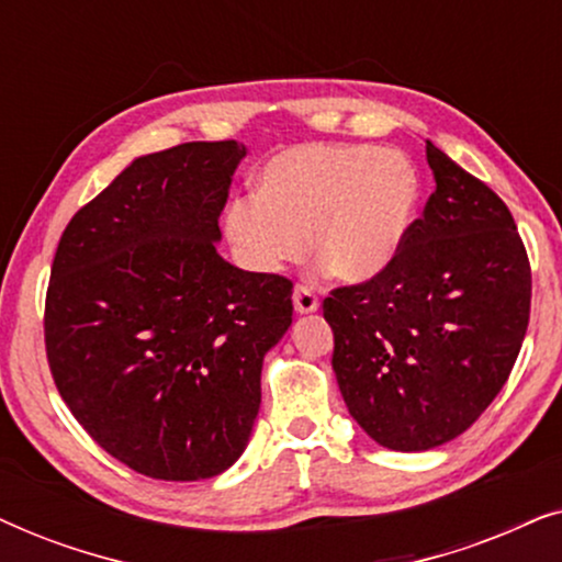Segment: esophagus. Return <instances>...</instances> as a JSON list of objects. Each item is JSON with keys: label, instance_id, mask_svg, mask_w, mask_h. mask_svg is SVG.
Returning <instances> with one entry per match:
<instances>
[{"label": "esophagus", "instance_id": "obj_1", "mask_svg": "<svg viewBox=\"0 0 562 562\" xmlns=\"http://www.w3.org/2000/svg\"><path fill=\"white\" fill-rule=\"evenodd\" d=\"M294 310L299 314H312L319 310V299L310 286H296L294 289Z\"/></svg>", "mask_w": 562, "mask_h": 562}]
</instances>
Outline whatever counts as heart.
Instances as JSON below:
<instances>
[{"mask_svg": "<svg viewBox=\"0 0 562 562\" xmlns=\"http://www.w3.org/2000/svg\"><path fill=\"white\" fill-rule=\"evenodd\" d=\"M258 196L235 199L225 233L250 271L276 273L310 248L340 281L379 276L417 220L422 181L404 153L366 143H302L258 173Z\"/></svg>", "mask_w": 562, "mask_h": 562, "instance_id": "1", "label": "heart"}]
</instances>
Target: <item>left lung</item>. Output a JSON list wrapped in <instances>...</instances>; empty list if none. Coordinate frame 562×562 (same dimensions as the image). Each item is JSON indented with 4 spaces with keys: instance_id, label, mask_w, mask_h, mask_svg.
Instances as JSON below:
<instances>
[{
    "instance_id": "8db88e82",
    "label": "left lung",
    "mask_w": 562,
    "mask_h": 562,
    "mask_svg": "<svg viewBox=\"0 0 562 562\" xmlns=\"http://www.w3.org/2000/svg\"><path fill=\"white\" fill-rule=\"evenodd\" d=\"M435 194L398 256L322 310L350 417L383 448L463 435L509 379L529 325L532 271L512 212L427 140Z\"/></svg>"
}]
</instances>
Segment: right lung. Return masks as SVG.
<instances>
[{"label":"right lung","instance_id":"right-lung-1","mask_svg":"<svg viewBox=\"0 0 562 562\" xmlns=\"http://www.w3.org/2000/svg\"><path fill=\"white\" fill-rule=\"evenodd\" d=\"M245 145L140 156L60 235L45 296L58 394L99 448L160 481L243 456L266 352L291 327V281L217 252Z\"/></svg>","mask_w":562,"mask_h":562}]
</instances>
